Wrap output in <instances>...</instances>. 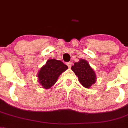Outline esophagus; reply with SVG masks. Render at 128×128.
<instances>
[{"label": "esophagus", "mask_w": 128, "mask_h": 128, "mask_svg": "<svg viewBox=\"0 0 128 128\" xmlns=\"http://www.w3.org/2000/svg\"><path fill=\"white\" fill-rule=\"evenodd\" d=\"M66 65L68 66V68H70L71 66H72V62H67V63H66Z\"/></svg>", "instance_id": "obj_1"}]
</instances>
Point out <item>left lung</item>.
<instances>
[{"mask_svg": "<svg viewBox=\"0 0 128 128\" xmlns=\"http://www.w3.org/2000/svg\"><path fill=\"white\" fill-rule=\"evenodd\" d=\"M71 69L78 77L79 82L86 88H90L96 82L95 72L84 59L81 58L78 62H75Z\"/></svg>", "mask_w": 128, "mask_h": 128, "instance_id": "left-lung-1", "label": "left lung"}]
</instances>
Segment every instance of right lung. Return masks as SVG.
Returning a JSON list of instances; mask_svg holds the SVG:
<instances>
[{
  "label": "right lung",
  "mask_w": 128,
  "mask_h": 128,
  "mask_svg": "<svg viewBox=\"0 0 128 128\" xmlns=\"http://www.w3.org/2000/svg\"><path fill=\"white\" fill-rule=\"evenodd\" d=\"M68 68V67L62 61L49 59L38 73V82L44 88H50L57 81L60 75Z\"/></svg>",
  "instance_id": "obj_1"
}]
</instances>
